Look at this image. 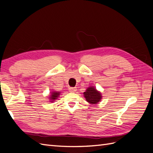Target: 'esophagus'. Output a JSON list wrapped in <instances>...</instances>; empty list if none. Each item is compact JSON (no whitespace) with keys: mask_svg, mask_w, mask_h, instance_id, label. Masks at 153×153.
Wrapping results in <instances>:
<instances>
[{"mask_svg":"<svg viewBox=\"0 0 153 153\" xmlns=\"http://www.w3.org/2000/svg\"><path fill=\"white\" fill-rule=\"evenodd\" d=\"M68 90L70 93H75V92H76V91H77L76 88H74V87H70Z\"/></svg>","mask_w":153,"mask_h":153,"instance_id":"obj_1","label":"esophagus"}]
</instances>
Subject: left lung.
<instances>
[{
	"instance_id": "obj_1",
	"label": "left lung",
	"mask_w": 153,
	"mask_h": 153,
	"mask_svg": "<svg viewBox=\"0 0 153 153\" xmlns=\"http://www.w3.org/2000/svg\"><path fill=\"white\" fill-rule=\"evenodd\" d=\"M84 97L87 102L91 104H97L102 100V96L100 91L93 86L88 87L83 93Z\"/></svg>"
}]
</instances>
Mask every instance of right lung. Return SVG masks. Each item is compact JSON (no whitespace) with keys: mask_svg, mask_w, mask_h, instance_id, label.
Listing matches in <instances>:
<instances>
[{"mask_svg":"<svg viewBox=\"0 0 153 153\" xmlns=\"http://www.w3.org/2000/svg\"><path fill=\"white\" fill-rule=\"evenodd\" d=\"M60 92H59V91H51V94L49 96V101L51 102H55V100H56L57 98H59V97L60 96Z\"/></svg>","mask_w":153,"mask_h":153,"instance_id":"obj_1","label":"right lung"}]
</instances>
